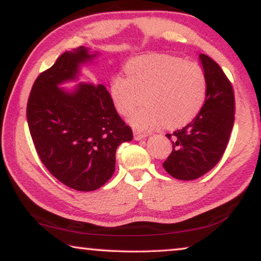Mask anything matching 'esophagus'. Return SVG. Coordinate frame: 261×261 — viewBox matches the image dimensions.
<instances>
[{
  "label": "esophagus",
  "instance_id": "obj_1",
  "mask_svg": "<svg viewBox=\"0 0 261 261\" xmlns=\"http://www.w3.org/2000/svg\"><path fill=\"white\" fill-rule=\"evenodd\" d=\"M146 134L144 133H141V132H138V130H134V139L136 140V141H139V140H142L146 138Z\"/></svg>",
  "mask_w": 261,
  "mask_h": 261
}]
</instances>
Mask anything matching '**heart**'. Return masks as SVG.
Masks as SVG:
<instances>
[{"label": "heart", "instance_id": "1", "mask_svg": "<svg viewBox=\"0 0 261 261\" xmlns=\"http://www.w3.org/2000/svg\"><path fill=\"white\" fill-rule=\"evenodd\" d=\"M125 72L126 77H112L110 94L122 115L140 105L144 95L147 103L130 117L138 129H154L162 123L182 126L197 115L205 100V72L197 63L169 55H146L128 62Z\"/></svg>", "mask_w": 261, "mask_h": 261}]
</instances>
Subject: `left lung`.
Instances as JSON below:
<instances>
[{
	"label": "left lung",
	"instance_id": "obj_1",
	"mask_svg": "<svg viewBox=\"0 0 261 261\" xmlns=\"http://www.w3.org/2000/svg\"><path fill=\"white\" fill-rule=\"evenodd\" d=\"M206 77L205 102L191 122L172 134V150L163 168L172 177L191 181L222 159L234 122V93L230 80L209 56L200 54Z\"/></svg>",
	"mask_w": 261,
	"mask_h": 261
}]
</instances>
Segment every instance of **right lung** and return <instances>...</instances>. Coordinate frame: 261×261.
Here are the masks:
<instances>
[{"mask_svg": "<svg viewBox=\"0 0 261 261\" xmlns=\"http://www.w3.org/2000/svg\"><path fill=\"white\" fill-rule=\"evenodd\" d=\"M89 49L66 51L35 80L27 119L36 151L59 182L78 191L102 187L115 170V151L133 132L120 118L103 85L80 83L74 91L58 87L78 77L93 59Z\"/></svg>", "mask_w": 261, "mask_h": 261, "instance_id": "add662e5", "label": "right lung"}]
</instances>
